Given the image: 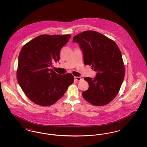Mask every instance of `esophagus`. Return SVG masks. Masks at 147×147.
Here are the masks:
<instances>
[{"mask_svg":"<svg viewBox=\"0 0 147 147\" xmlns=\"http://www.w3.org/2000/svg\"><path fill=\"white\" fill-rule=\"evenodd\" d=\"M74 79H75V80H77V81H80L82 79L80 78V77H76L74 78Z\"/></svg>","mask_w":147,"mask_h":147,"instance_id":"34e87169","label":"esophagus"}]
</instances>
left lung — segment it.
Returning <instances> with one entry per match:
<instances>
[{"instance_id": "1", "label": "left lung", "mask_w": 147, "mask_h": 147, "mask_svg": "<svg viewBox=\"0 0 147 147\" xmlns=\"http://www.w3.org/2000/svg\"><path fill=\"white\" fill-rule=\"evenodd\" d=\"M73 42L79 44L85 65L97 71L96 77H86L89 88L84 91V99L95 106L107 105L118 94L125 77L122 54L112 40L98 32L85 31L76 35Z\"/></svg>"}]
</instances>
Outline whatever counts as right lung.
<instances>
[{"instance_id":"obj_1","label":"right lung","mask_w":147,"mask_h":147,"mask_svg":"<svg viewBox=\"0 0 147 147\" xmlns=\"http://www.w3.org/2000/svg\"><path fill=\"white\" fill-rule=\"evenodd\" d=\"M71 35H41L22 47L18 59L17 79L22 91L33 102L53 105L64 95L74 76L57 74L49 67L59 60L60 51Z\"/></svg>"}]
</instances>
